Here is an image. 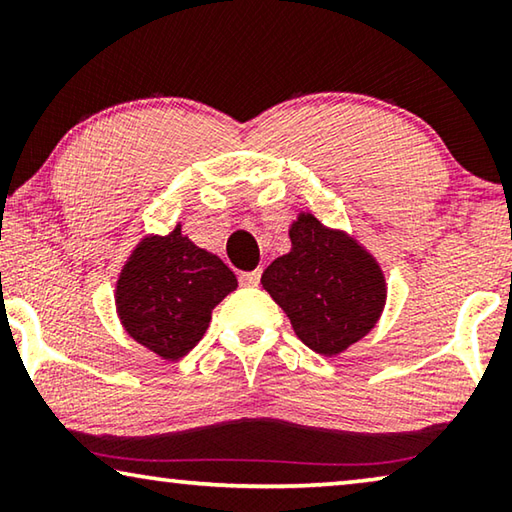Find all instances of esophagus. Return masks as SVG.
I'll use <instances>...</instances> for the list:
<instances>
[{
	"label": "esophagus",
	"mask_w": 512,
	"mask_h": 512,
	"mask_svg": "<svg viewBox=\"0 0 512 512\" xmlns=\"http://www.w3.org/2000/svg\"><path fill=\"white\" fill-rule=\"evenodd\" d=\"M259 277H262V268H257V271H248V273H241L239 282L244 284V287H257L259 284Z\"/></svg>",
	"instance_id": "esophagus-1"
}]
</instances>
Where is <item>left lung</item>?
I'll return each mask as SVG.
<instances>
[{
  "mask_svg": "<svg viewBox=\"0 0 512 512\" xmlns=\"http://www.w3.org/2000/svg\"><path fill=\"white\" fill-rule=\"evenodd\" d=\"M291 250L262 275V287L289 316L293 332L323 357H336L372 332L388 284L359 239L300 212L289 228Z\"/></svg>",
  "mask_w": 512,
  "mask_h": 512,
  "instance_id": "left-lung-1",
  "label": "left lung"
}]
</instances>
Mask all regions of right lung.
Returning a JSON list of instances; mask_svg holds the SVG:
<instances>
[{
    "mask_svg": "<svg viewBox=\"0 0 512 512\" xmlns=\"http://www.w3.org/2000/svg\"><path fill=\"white\" fill-rule=\"evenodd\" d=\"M235 289V273L178 223L169 235L137 241L119 271L115 307L131 339L164 361H178L203 339L212 309Z\"/></svg>",
    "mask_w": 512,
    "mask_h": 512,
    "instance_id": "obj_1",
    "label": "right lung"
}]
</instances>
